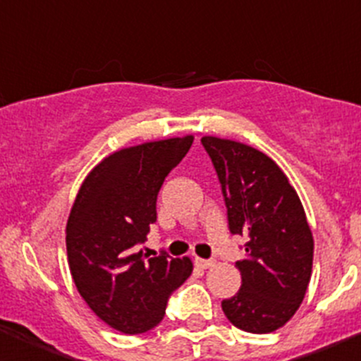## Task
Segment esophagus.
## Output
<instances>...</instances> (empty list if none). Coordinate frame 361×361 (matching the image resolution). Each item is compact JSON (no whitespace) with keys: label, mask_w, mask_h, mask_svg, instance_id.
I'll use <instances>...</instances> for the list:
<instances>
[{"label":"esophagus","mask_w":361,"mask_h":361,"mask_svg":"<svg viewBox=\"0 0 361 361\" xmlns=\"http://www.w3.org/2000/svg\"><path fill=\"white\" fill-rule=\"evenodd\" d=\"M195 265L202 269H209L214 265V260H206V258H195Z\"/></svg>","instance_id":"obj_1"}]
</instances>
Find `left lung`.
<instances>
[{"mask_svg": "<svg viewBox=\"0 0 361 361\" xmlns=\"http://www.w3.org/2000/svg\"><path fill=\"white\" fill-rule=\"evenodd\" d=\"M227 206L228 228L245 235L246 257L235 262L241 288L221 302L225 316L250 334L281 329L304 300L314 241L305 211L281 167L257 148L204 136Z\"/></svg>", "mask_w": 361, "mask_h": 361, "instance_id": "1", "label": "left lung"}]
</instances>
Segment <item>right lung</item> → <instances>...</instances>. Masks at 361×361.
<instances>
[{"label":"right lung","mask_w":361,"mask_h":361,"mask_svg":"<svg viewBox=\"0 0 361 361\" xmlns=\"http://www.w3.org/2000/svg\"><path fill=\"white\" fill-rule=\"evenodd\" d=\"M194 136L122 148L83 180L66 225L76 290L97 318L123 334H145L166 314L169 295L192 274L188 257L137 250L157 220V195Z\"/></svg>","instance_id":"right-lung-1"}]
</instances>
